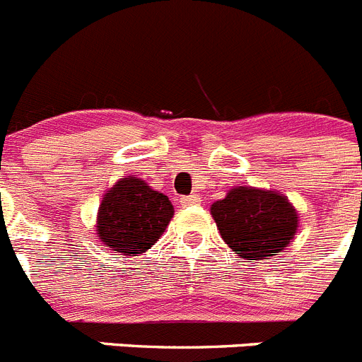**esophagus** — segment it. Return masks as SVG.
I'll return each instance as SVG.
<instances>
[{"label": "esophagus", "mask_w": 362, "mask_h": 362, "mask_svg": "<svg viewBox=\"0 0 362 362\" xmlns=\"http://www.w3.org/2000/svg\"><path fill=\"white\" fill-rule=\"evenodd\" d=\"M197 204H200V197H198V194H189V197L180 198L182 207H189V205H197Z\"/></svg>", "instance_id": "obj_1"}]
</instances>
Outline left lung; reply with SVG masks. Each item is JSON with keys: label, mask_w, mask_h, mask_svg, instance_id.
Returning a JSON list of instances; mask_svg holds the SVG:
<instances>
[{"label": "left lung", "mask_w": 362, "mask_h": 362, "mask_svg": "<svg viewBox=\"0 0 362 362\" xmlns=\"http://www.w3.org/2000/svg\"><path fill=\"white\" fill-rule=\"evenodd\" d=\"M220 236L245 259H267L291 245L299 214L285 194L270 189L238 185L211 205Z\"/></svg>", "instance_id": "1"}]
</instances>
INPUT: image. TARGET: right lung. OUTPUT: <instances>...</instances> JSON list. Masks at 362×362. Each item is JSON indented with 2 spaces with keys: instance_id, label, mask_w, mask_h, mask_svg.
I'll list each match as a JSON object with an SVG mask.
<instances>
[{
  "instance_id": "obj_1",
  "label": "right lung",
  "mask_w": 362,
  "mask_h": 362,
  "mask_svg": "<svg viewBox=\"0 0 362 362\" xmlns=\"http://www.w3.org/2000/svg\"><path fill=\"white\" fill-rule=\"evenodd\" d=\"M173 204L142 178H120L103 194L95 233L100 243L124 256H141L160 240L173 218Z\"/></svg>"
}]
</instances>
